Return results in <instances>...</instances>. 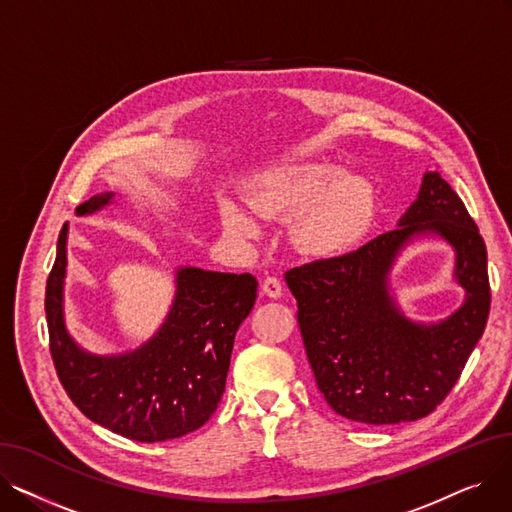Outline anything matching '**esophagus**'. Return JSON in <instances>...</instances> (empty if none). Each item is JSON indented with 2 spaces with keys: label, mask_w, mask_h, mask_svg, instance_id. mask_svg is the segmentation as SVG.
<instances>
[{
  "label": "esophagus",
  "mask_w": 512,
  "mask_h": 512,
  "mask_svg": "<svg viewBox=\"0 0 512 512\" xmlns=\"http://www.w3.org/2000/svg\"><path fill=\"white\" fill-rule=\"evenodd\" d=\"M261 290H263L265 297H270V299H280L282 297V284H280L278 278H272V276L265 278L263 284H261Z\"/></svg>",
  "instance_id": "obj_1"
}]
</instances>
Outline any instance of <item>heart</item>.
Listing matches in <instances>:
<instances>
[{"label":"heart","instance_id":"heart-1","mask_svg":"<svg viewBox=\"0 0 512 512\" xmlns=\"http://www.w3.org/2000/svg\"><path fill=\"white\" fill-rule=\"evenodd\" d=\"M247 203L267 220H288L294 247L311 257H336L357 247L375 222V188L330 159L267 168L245 186ZM224 228L255 238L257 226L232 203L222 205Z\"/></svg>","mask_w":512,"mask_h":512}]
</instances>
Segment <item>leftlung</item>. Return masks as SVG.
<instances>
[{
  "label": "left lung",
  "instance_id": "1",
  "mask_svg": "<svg viewBox=\"0 0 512 512\" xmlns=\"http://www.w3.org/2000/svg\"><path fill=\"white\" fill-rule=\"evenodd\" d=\"M442 239L466 294L442 320L411 318L397 303L391 270L415 241ZM319 392L342 417L390 425L432 413L452 390L490 313L488 253L463 201L440 172H425L417 199L394 230L359 251L284 274Z\"/></svg>",
  "mask_w": 512,
  "mask_h": 512
}]
</instances>
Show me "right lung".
Instances as JSON below:
<instances>
[{
	"label": "right lung",
	"mask_w": 512,
	"mask_h": 512,
	"mask_svg": "<svg viewBox=\"0 0 512 512\" xmlns=\"http://www.w3.org/2000/svg\"><path fill=\"white\" fill-rule=\"evenodd\" d=\"M116 203L105 191L76 207L78 218ZM68 222L45 290L53 365L70 400L91 421L137 442H166L199 429L218 409L234 336L257 299L251 274H222L195 265L174 270L166 319L141 346L97 355L66 324Z\"/></svg>",
	"instance_id": "right-lung-1"
}]
</instances>
